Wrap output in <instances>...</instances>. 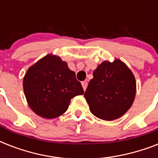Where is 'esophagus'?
Returning a JSON list of instances; mask_svg holds the SVG:
<instances>
[{"instance_id":"esophagus-1","label":"esophagus","mask_w":158,"mask_h":158,"mask_svg":"<svg viewBox=\"0 0 158 158\" xmlns=\"http://www.w3.org/2000/svg\"><path fill=\"white\" fill-rule=\"evenodd\" d=\"M82 86H83V89L85 91L87 89V86H88V82L87 81H83L82 82Z\"/></svg>"}]
</instances>
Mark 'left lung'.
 Here are the masks:
<instances>
[{
	"mask_svg": "<svg viewBox=\"0 0 158 158\" xmlns=\"http://www.w3.org/2000/svg\"><path fill=\"white\" fill-rule=\"evenodd\" d=\"M136 82L127 65L120 60L103 61L94 71L84 98L95 116L113 120L122 116L132 106Z\"/></svg>",
	"mask_w": 158,
	"mask_h": 158,
	"instance_id": "left-lung-1",
	"label": "left lung"
}]
</instances>
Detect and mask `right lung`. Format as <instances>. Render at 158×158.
Masks as SVG:
<instances>
[{
  "label": "right lung",
  "instance_id": "1",
  "mask_svg": "<svg viewBox=\"0 0 158 158\" xmlns=\"http://www.w3.org/2000/svg\"><path fill=\"white\" fill-rule=\"evenodd\" d=\"M23 87L29 107L47 119L61 115L69 107L71 98L84 93L66 62L52 54L29 67Z\"/></svg>",
  "mask_w": 158,
  "mask_h": 158
}]
</instances>
